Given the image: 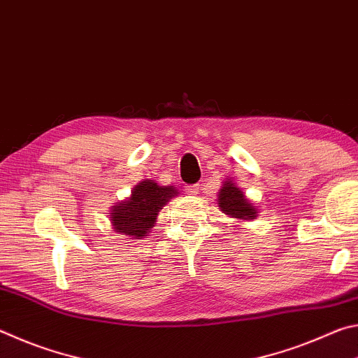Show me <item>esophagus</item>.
I'll return each mask as SVG.
<instances>
[{"mask_svg": "<svg viewBox=\"0 0 358 358\" xmlns=\"http://www.w3.org/2000/svg\"><path fill=\"white\" fill-rule=\"evenodd\" d=\"M199 191H201V185H199V183L185 186V192L191 194V196H196V194H199Z\"/></svg>", "mask_w": 358, "mask_h": 358, "instance_id": "obj_1", "label": "esophagus"}]
</instances>
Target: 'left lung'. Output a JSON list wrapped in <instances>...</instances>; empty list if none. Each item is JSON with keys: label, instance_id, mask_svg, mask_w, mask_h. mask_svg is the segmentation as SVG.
Returning a JSON list of instances; mask_svg holds the SVG:
<instances>
[{"label": "left lung", "instance_id": "left-lung-1", "mask_svg": "<svg viewBox=\"0 0 358 358\" xmlns=\"http://www.w3.org/2000/svg\"><path fill=\"white\" fill-rule=\"evenodd\" d=\"M217 205L222 213L240 221H251L257 216V208H254V205L246 201L243 191L229 180L224 181L217 196Z\"/></svg>", "mask_w": 358, "mask_h": 358}]
</instances>
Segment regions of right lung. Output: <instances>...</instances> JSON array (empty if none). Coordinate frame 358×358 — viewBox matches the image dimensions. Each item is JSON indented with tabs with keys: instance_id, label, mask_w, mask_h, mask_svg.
<instances>
[{
	"instance_id": "1",
	"label": "right lung",
	"mask_w": 358,
	"mask_h": 358,
	"mask_svg": "<svg viewBox=\"0 0 358 358\" xmlns=\"http://www.w3.org/2000/svg\"><path fill=\"white\" fill-rule=\"evenodd\" d=\"M178 194L173 186H159L155 180H143L134 186L131 197L113 205L110 221L124 237L145 238L156 224L162 207Z\"/></svg>"
}]
</instances>
